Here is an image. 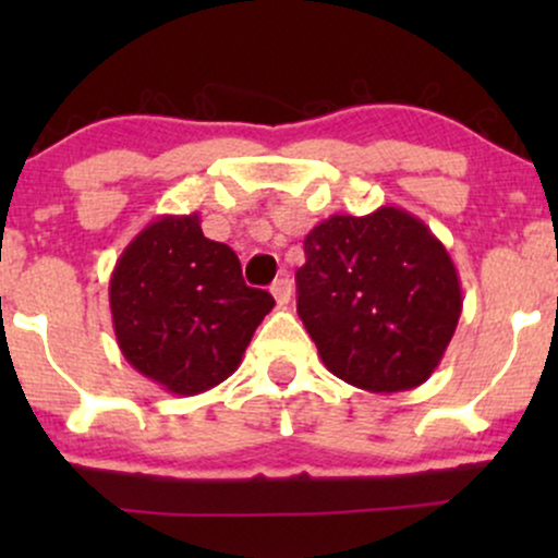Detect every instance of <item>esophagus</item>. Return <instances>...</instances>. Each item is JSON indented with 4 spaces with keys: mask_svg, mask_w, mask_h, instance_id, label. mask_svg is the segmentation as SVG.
<instances>
[{
    "mask_svg": "<svg viewBox=\"0 0 558 558\" xmlns=\"http://www.w3.org/2000/svg\"><path fill=\"white\" fill-rule=\"evenodd\" d=\"M272 296H275V301H278V306H286L288 301H291V291H293V286H291V280L288 278H278L272 283Z\"/></svg>",
    "mask_w": 558,
    "mask_h": 558,
    "instance_id": "esophagus-1",
    "label": "esophagus"
}]
</instances>
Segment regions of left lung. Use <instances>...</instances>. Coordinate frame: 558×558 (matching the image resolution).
<instances>
[{
	"label": "left lung",
	"instance_id": "obj_1",
	"mask_svg": "<svg viewBox=\"0 0 558 558\" xmlns=\"http://www.w3.org/2000/svg\"><path fill=\"white\" fill-rule=\"evenodd\" d=\"M304 254L296 312L325 367L373 393L422 386L462 317L459 272L433 230L401 207L332 215Z\"/></svg>",
	"mask_w": 558,
	"mask_h": 558
}]
</instances>
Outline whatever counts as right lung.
<instances>
[{"label": "right lung", "instance_id": "right-lung-1", "mask_svg": "<svg viewBox=\"0 0 558 558\" xmlns=\"http://www.w3.org/2000/svg\"><path fill=\"white\" fill-rule=\"evenodd\" d=\"M275 299L243 283L226 243L204 239L198 215L151 220L114 262L112 328L136 373L175 396L220 386Z\"/></svg>", "mask_w": 558, "mask_h": 558}]
</instances>
